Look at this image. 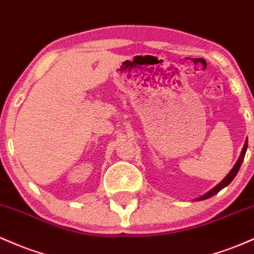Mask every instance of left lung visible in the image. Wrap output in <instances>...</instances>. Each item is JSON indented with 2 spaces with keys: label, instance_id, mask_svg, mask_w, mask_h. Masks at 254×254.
I'll use <instances>...</instances> for the list:
<instances>
[{
  "label": "left lung",
  "instance_id": "8db88e82",
  "mask_svg": "<svg viewBox=\"0 0 254 254\" xmlns=\"http://www.w3.org/2000/svg\"><path fill=\"white\" fill-rule=\"evenodd\" d=\"M246 150H247V140L245 141L244 149H242V151H241L240 157H239L238 162H236V164L234 165V167H233V169L230 170V173L228 174V175L226 176V178L223 179V180H222L221 182H219V184L217 185V186L215 187V189H212L211 190H209V192H207L206 194H204L203 196H200V198H198V200H204V199H207V198H210V196L215 195L216 193H218L219 190H221L222 189H224V187L228 186V185H229L230 182L233 181V179L235 178V175H236V174H238L239 169H240L242 161H244V158H245V153H246Z\"/></svg>",
  "mask_w": 254,
  "mask_h": 254
}]
</instances>
